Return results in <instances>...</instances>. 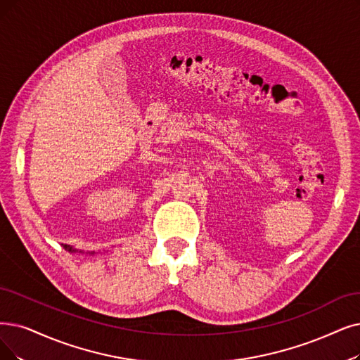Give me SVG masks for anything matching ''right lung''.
<instances>
[{
	"label": "right lung",
	"mask_w": 360,
	"mask_h": 360,
	"mask_svg": "<svg viewBox=\"0 0 360 360\" xmlns=\"http://www.w3.org/2000/svg\"><path fill=\"white\" fill-rule=\"evenodd\" d=\"M63 247H65V250H68L69 252H77V251H78V250H74V248L69 247V245H63ZM79 252H81V251H79ZM90 254H94V251H93V252H90Z\"/></svg>",
	"instance_id": "add662e5"
}]
</instances>
